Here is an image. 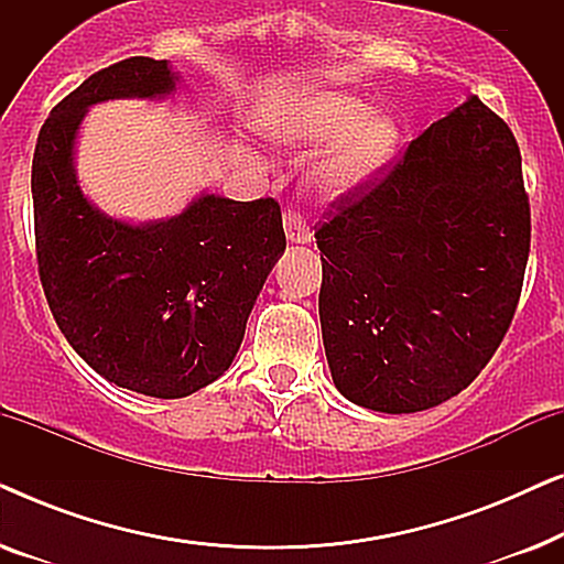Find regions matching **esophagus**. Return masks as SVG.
Here are the masks:
<instances>
[{
	"mask_svg": "<svg viewBox=\"0 0 564 564\" xmlns=\"http://www.w3.org/2000/svg\"><path fill=\"white\" fill-rule=\"evenodd\" d=\"M284 236H288L290 243H297V246H307L313 241L311 228L300 220V215L290 213V210L284 213Z\"/></svg>",
	"mask_w": 564,
	"mask_h": 564,
	"instance_id": "obj_1",
	"label": "esophagus"
}]
</instances>
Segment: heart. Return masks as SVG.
Returning <instances> with one entry per match:
<instances>
[{
    "label": "heart",
    "mask_w": 564,
    "mask_h": 564,
    "mask_svg": "<svg viewBox=\"0 0 564 564\" xmlns=\"http://www.w3.org/2000/svg\"><path fill=\"white\" fill-rule=\"evenodd\" d=\"M267 138L284 151H305L326 142L305 169V184L323 199H341L382 174L403 141L390 112L338 89H305L264 118ZM253 161L261 156L251 153Z\"/></svg>",
    "instance_id": "heart-1"
}]
</instances>
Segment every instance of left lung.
<instances>
[{
  "label": "left lung",
  "mask_w": 564,
  "mask_h": 564,
  "mask_svg": "<svg viewBox=\"0 0 564 564\" xmlns=\"http://www.w3.org/2000/svg\"><path fill=\"white\" fill-rule=\"evenodd\" d=\"M529 236L519 143L469 95L315 234L336 390L377 413L465 390L511 326Z\"/></svg>",
  "instance_id": "obj_1"
}]
</instances>
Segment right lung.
Returning a JSON list of instances; mask_svg holds the SVG:
<instances>
[{"mask_svg": "<svg viewBox=\"0 0 564 564\" xmlns=\"http://www.w3.org/2000/svg\"><path fill=\"white\" fill-rule=\"evenodd\" d=\"M180 82L169 61L145 56L91 74L53 107L33 156L37 269L61 334L107 382L161 400L226 372L288 246L274 199L203 189L172 218L133 223L82 189L76 143L89 107L159 102Z\"/></svg>", "mask_w": 564, "mask_h": 564, "instance_id": "obj_1", "label": "right lung"}]
</instances>
